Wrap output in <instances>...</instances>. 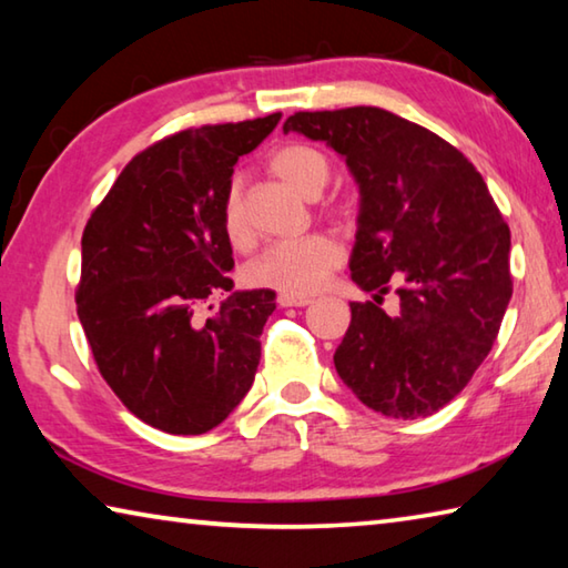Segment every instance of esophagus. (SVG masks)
Returning <instances> with one entry per match:
<instances>
[{
    "mask_svg": "<svg viewBox=\"0 0 568 568\" xmlns=\"http://www.w3.org/2000/svg\"><path fill=\"white\" fill-rule=\"evenodd\" d=\"M277 303H281V307H305L311 305V297H295V295H277Z\"/></svg>",
    "mask_w": 568,
    "mask_h": 568,
    "instance_id": "obj_1",
    "label": "esophagus"
}]
</instances>
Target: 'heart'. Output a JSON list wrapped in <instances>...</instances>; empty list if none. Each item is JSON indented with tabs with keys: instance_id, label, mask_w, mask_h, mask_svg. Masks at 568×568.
Segmentation results:
<instances>
[{
	"instance_id": "heart-1",
	"label": "heart",
	"mask_w": 568,
	"mask_h": 568,
	"mask_svg": "<svg viewBox=\"0 0 568 568\" xmlns=\"http://www.w3.org/2000/svg\"><path fill=\"white\" fill-rule=\"evenodd\" d=\"M271 168L277 178L305 197H318L331 180V160L318 148L301 145V142L277 150L271 158ZM220 223H223V233L230 245H250L253 233H250L237 182L225 192ZM341 263L343 253L338 243L328 235L313 233L267 245L261 255L245 265V283L271 287V291L283 295L307 297L328 283V277Z\"/></svg>"
}]
</instances>
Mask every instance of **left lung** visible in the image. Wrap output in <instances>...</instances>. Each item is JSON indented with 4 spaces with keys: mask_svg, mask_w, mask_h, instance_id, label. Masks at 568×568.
<instances>
[{
    "mask_svg": "<svg viewBox=\"0 0 568 568\" xmlns=\"http://www.w3.org/2000/svg\"><path fill=\"white\" fill-rule=\"evenodd\" d=\"M283 132L333 148L361 192L351 277L376 303H351L335 371L383 416H430L491 353L514 293L491 192L464 152L388 110L295 112ZM390 286L396 316L379 307Z\"/></svg>",
    "mask_w": 568,
    "mask_h": 568,
    "instance_id": "obj_1",
    "label": "left lung"
}]
</instances>
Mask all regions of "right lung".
Instances as JSON below:
<instances>
[{
	"label": "right lung",
	"instance_id": "right-lung-1",
	"mask_svg": "<svg viewBox=\"0 0 568 568\" xmlns=\"http://www.w3.org/2000/svg\"><path fill=\"white\" fill-rule=\"evenodd\" d=\"M277 120L205 124L155 142L128 162L84 227L74 297L94 363L128 410L165 434H207L255 381L275 293H233L220 213L237 158ZM217 292L231 295L203 322L196 311Z\"/></svg>",
	"mask_w": 568,
	"mask_h": 568
}]
</instances>
